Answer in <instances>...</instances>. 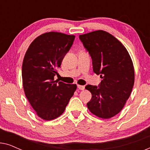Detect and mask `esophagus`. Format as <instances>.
Instances as JSON below:
<instances>
[{"label":"esophagus","instance_id":"34e87169","mask_svg":"<svg viewBox=\"0 0 150 150\" xmlns=\"http://www.w3.org/2000/svg\"><path fill=\"white\" fill-rule=\"evenodd\" d=\"M78 88H79V89H80V90H84L85 89V86L78 85Z\"/></svg>","mask_w":150,"mask_h":150}]
</instances>
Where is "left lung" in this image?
<instances>
[{
	"label": "left lung",
	"instance_id": "left-lung-1",
	"mask_svg": "<svg viewBox=\"0 0 150 150\" xmlns=\"http://www.w3.org/2000/svg\"><path fill=\"white\" fill-rule=\"evenodd\" d=\"M79 38L89 51L93 71L102 79L98 87H85L92 95L87 107L98 117L110 119L122 110L132 92V61L124 45L108 32L96 30L81 35Z\"/></svg>",
	"mask_w": 150,
	"mask_h": 150
}]
</instances>
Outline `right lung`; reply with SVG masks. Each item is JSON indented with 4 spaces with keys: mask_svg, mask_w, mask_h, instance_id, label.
Wrapping results in <instances>:
<instances>
[{
    "mask_svg": "<svg viewBox=\"0 0 150 150\" xmlns=\"http://www.w3.org/2000/svg\"><path fill=\"white\" fill-rule=\"evenodd\" d=\"M75 36L48 32L33 41L24 55L22 68L24 93L36 114L46 121L63 114L77 86L54 81Z\"/></svg>",
    "mask_w": 150,
    "mask_h": 150,
    "instance_id": "right-lung-1",
    "label": "right lung"
}]
</instances>
